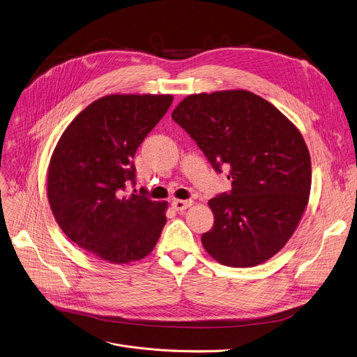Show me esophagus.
<instances>
[{"instance_id":"esophagus-1","label":"esophagus","mask_w":357,"mask_h":357,"mask_svg":"<svg viewBox=\"0 0 357 357\" xmlns=\"http://www.w3.org/2000/svg\"><path fill=\"white\" fill-rule=\"evenodd\" d=\"M192 205V201L191 199H186V201H182V199H175L174 202H172V206L178 211V212H182V211H185V209H188L189 206Z\"/></svg>"}]
</instances>
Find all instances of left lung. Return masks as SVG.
<instances>
[{
	"instance_id": "left-lung-1",
	"label": "left lung",
	"mask_w": 357,
	"mask_h": 357,
	"mask_svg": "<svg viewBox=\"0 0 357 357\" xmlns=\"http://www.w3.org/2000/svg\"><path fill=\"white\" fill-rule=\"evenodd\" d=\"M231 191L209 199L213 227L202 245L228 267H254L277 254L308 202L312 162L298 129L247 90L191 94L172 112Z\"/></svg>"
}]
</instances>
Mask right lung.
<instances>
[{
	"label": "right lung",
	"instance_id": "right-lung-1",
	"mask_svg": "<svg viewBox=\"0 0 357 357\" xmlns=\"http://www.w3.org/2000/svg\"><path fill=\"white\" fill-rule=\"evenodd\" d=\"M171 94H110L76 116L53 152L47 194L68 238L113 264L146 257L166 224V202L136 185L135 153L168 112ZM136 192V191H135Z\"/></svg>",
	"mask_w": 357,
	"mask_h": 357
}]
</instances>
